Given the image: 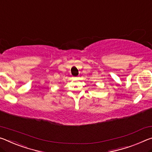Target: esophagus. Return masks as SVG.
I'll return each mask as SVG.
<instances>
[{
  "mask_svg": "<svg viewBox=\"0 0 152 152\" xmlns=\"http://www.w3.org/2000/svg\"><path fill=\"white\" fill-rule=\"evenodd\" d=\"M74 78H76V77H74Z\"/></svg>",
  "mask_w": 152,
  "mask_h": 152,
  "instance_id": "1",
  "label": "esophagus"
}]
</instances>
